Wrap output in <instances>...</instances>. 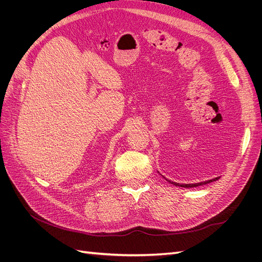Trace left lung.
I'll return each instance as SVG.
<instances>
[{
    "mask_svg": "<svg viewBox=\"0 0 262 262\" xmlns=\"http://www.w3.org/2000/svg\"><path fill=\"white\" fill-rule=\"evenodd\" d=\"M219 177L214 178V179H211V180H207V181H203V182H198V184H189V185H186V184H177V182H173V181H170L168 179H166L168 182H170V184H172L173 186H178V187H184V188H193V187H198V186H202V185H207V184H210V182L212 181H215L217 180Z\"/></svg>",
    "mask_w": 262,
    "mask_h": 262,
    "instance_id": "1",
    "label": "left lung"
}]
</instances>
